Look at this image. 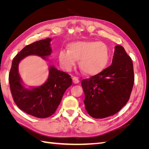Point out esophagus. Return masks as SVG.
Segmentation results:
<instances>
[{
  "instance_id": "1",
  "label": "esophagus",
  "mask_w": 149,
  "mask_h": 149,
  "mask_svg": "<svg viewBox=\"0 0 149 149\" xmlns=\"http://www.w3.org/2000/svg\"><path fill=\"white\" fill-rule=\"evenodd\" d=\"M73 81L74 84H78L79 83V80L77 77H73Z\"/></svg>"
}]
</instances>
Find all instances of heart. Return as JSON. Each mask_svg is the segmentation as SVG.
Instances as JSON below:
<instances>
[{
	"label": "heart",
	"mask_w": 149,
	"mask_h": 149,
	"mask_svg": "<svg viewBox=\"0 0 149 149\" xmlns=\"http://www.w3.org/2000/svg\"><path fill=\"white\" fill-rule=\"evenodd\" d=\"M61 68L69 71L78 60V65L84 73L93 75L101 72L108 63L109 52L105 43L95 41H77L68 45V50L58 53Z\"/></svg>",
	"instance_id": "heart-1"
}]
</instances>
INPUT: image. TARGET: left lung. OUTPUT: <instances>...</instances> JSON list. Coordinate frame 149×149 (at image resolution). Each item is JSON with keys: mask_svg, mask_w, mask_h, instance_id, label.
<instances>
[{"mask_svg": "<svg viewBox=\"0 0 149 149\" xmlns=\"http://www.w3.org/2000/svg\"><path fill=\"white\" fill-rule=\"evenodd\" d=\"M114 48L112 65L81 81L85 109L93 118H105L118 112L127 104L133 88L131 58L124 47Z\"/></svg>", "mask_w": 149, "mask_h": 149, "instance_id": "obj_1", "label": "left lung"}]
</instances>
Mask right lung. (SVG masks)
I'll return each mask as SVG.
<instances>
[{"label":"right lung","mask_w":149,"mask_h":149,"mask_svg":"<svg viewBox=\"0 0 149 149\" xmlns=\"http://www.w3.org/2000/svg\"><path fill=\"white\" fill-rule=\"evenodd\" d=\"M52 38H46L24 47L13 58L8 75V81L13 101L19 109L38 118H47L55 113L66 90L72 84L70 76L50 65L47 81L38 87L24 86L19 73V64L29 55L46 56L51 55Z\"/></svg>","instance_id":"right-lung-1"}]
</instances>
